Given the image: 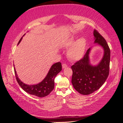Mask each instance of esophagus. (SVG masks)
<instances>
[{
	"instance_id": "esophagus-1",
	"label": "esophagus",
	"mask_w": 123,
	"mask_h": 123,
	"mask_svg": "<svg viewBox=\"0 0 123 123\" xmlns=\"http://www.w3.org/2000/svg\"><path fill=\"white\" fill-rule=\"evenodd\" d=\"M67 64H62V68L63 69H64V68H66V67H67Z\"/></svg>"
}]
</instances>
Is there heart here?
<instances>
[{
	"label": "heart",
	"instance_id": "1",
	"mask_svg": "<svg viewBox=\"0 0 123 123\" xmlns=\"http://www.w3.org/2000/svg\"><path fill=\"white\" fill-rule=\"evenodd\" d=\"M75 40V38L72 37L66 42L65 46L69 47L72 45L68 51V56L72 61H78L83 56L87 43L83 37L80 38L74 42Z\"/></svg>",
	"mask_w": 123,
	"mask_h": 123
}]
</instances>
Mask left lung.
Returning <instances> with one entry per match:
<instances>
[{
  "instance_id": "obj_1",
  "label": "left lung",
  "mask_w": 123,
  "mask_h": 123,
  "mask_svg": "<svg viewBox=\"0 0 123 123\" xmlns=\"http://www.w3.org/2000/svg\"><path fill=\"white\" fill-rule=\"evenodd\" d=\"M94 43H98L104 49L102 61L95 66L90 65L88 49L84 57L71 66L73 71L72 83L75 90L80 94L88 95L98 90L105 82L109 73L110 50L105 39L94 29Z\"/></svg>"
}]
</instances>
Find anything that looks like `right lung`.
Returning <instances> with one entry per match:
<instances>
[{
    "instance_id": "right-lung-1",
    "label": "right lung",
    "mask_w": 123,
    "mask_h": 123,
    "mask_svg": "<svg viewBox=\"0 0 123 123\" xmlns=\"http://www.w3.org/2000/svg\"><path fill=\"white\" fill-rule=\"evenodd\" d=\"M23 37L19 40L18 44H19ZM62 70V64L60 62L55 63L52 66L48 72L47 75L44 80L38 84L34 85H28L24 83L18 79L17 73L14 67V72L15 74L16 79L17 83L19 85L21 88L28 93L43 98L49 95L51 92L53 90L54 88V80L57 74L61 71Z\"/></svg>"
}]
</instances>
